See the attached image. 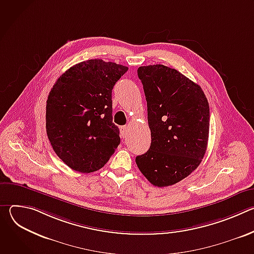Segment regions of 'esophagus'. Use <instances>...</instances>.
I'll use <instances>...</instances> for the list:
<instances>
[{
	"mask_svg": "<svg viewBox=\"0 0 254 254\" xmlns=\"http://www.w3.org/2000/svg\"><path fill=\"white\" fill-rule=\"evenodd\" d=\"M121 134L123 136V138H126L128 134V129H127V126H124L121 127Z\"/></svg>",
	"mask_w": 254,
	"mask_h": 254,
	"instance_id": "esophagus-1",
	"label": "esophagus"
}]
</instances>
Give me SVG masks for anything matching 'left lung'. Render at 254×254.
Instances as JSON below:
<instances>
[{
    "label": "left lung",
    "mask_w": 254,
    "mask_h": 254,
    "mask_svg": "<svg viewBox=\"0 0 254 254\" xmlns=\"http://www.w3.org/2000/svg\"><path fill=\"white\" fill-rule=\"evenodd\" d=\"M137 76L146 95L152 141L135 163L154 186H171L188 177L204 158L209 103L202 88L176 69L140 66Z\"/></svg>",
    "instance_id": "obj_1"
}]
</instances>
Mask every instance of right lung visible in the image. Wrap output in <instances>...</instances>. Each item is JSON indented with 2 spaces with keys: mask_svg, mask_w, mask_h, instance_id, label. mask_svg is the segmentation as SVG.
<instances>
[{
  "mask_svg": "<svg viewBox=\"0 0 254 254\" xmlns=\"http://www.w3.org/2000/svg\"><path fill=\"white\" fill-rule=\"evenodd\" d=\"M127 69L90 59L70 67L53 85L46 104L47 135L56 155L72 170L95 172L119 147L112 92Z\"/></svg>",
  "mask_w": 254,
  "mask_h": 254,
  "instance_id": "obj_1",
  "label": "right lung"
}]
</instances>
